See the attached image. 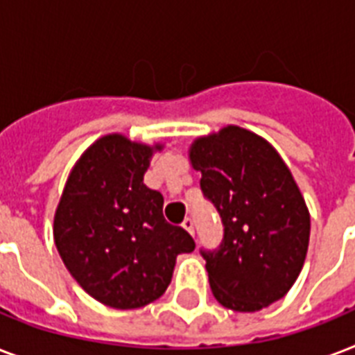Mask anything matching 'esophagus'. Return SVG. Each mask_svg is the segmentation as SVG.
<instances>
[{
  "label": "esophagus",
  "instance_id": "obj_1",
  "mask_svg": "<svg viewBox=\"0 0 355 355\" xmlns=\"http://www.w3.org/2000/svg\"><path fill=\"white\" fill-rule=\"evenodd\" d=\"M182 227H184V230H188V232L191 234V236H193V234H195V227H193V221H191L189 217H186V219H184Z\"/></svg>",
  "mask_w": 355,
  "mask_h": 355
}]
</instances>
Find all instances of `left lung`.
Returning <instances> with one entry per match:
<instances>
[{
    "mask_svg": "<svg viewBox=\"0 0 355 355\" xmlns=\"http://www.w3.org/2000/svg\"><path fill=\"white\" fill-rule=\"evenodd\" d=\"M200 189L225 225L217 250H200L214 297L252 313L286 297L304 267L309 211L278 150L252 130L228 125L189 147Z\"/></svg>",
    "mask_w": 355,
    "mask_h": 355,
    "instance_id": "8db88e82",
    "label": "left lung"
}]
</instances>
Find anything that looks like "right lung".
I'll return each instance as SVG.
<instances>
[{"mask_svg": "<svg viewBox=\"0 0 355 355\" xmlns=\"http://www.w3.org/2000/svg\"><path fill=\"white\" fill-rule=\"evenodd\" d=\"M162 144L107 134L75 162L58 200L53 237L66 269L97 302L144 308L166 293L177 256L195 241L164 219V197L144 184Z\"/></svg>", "mask_w": 355, "mask_h": 355, "instance_id": "add662e5", "label": "right lung"}]
</instances>
